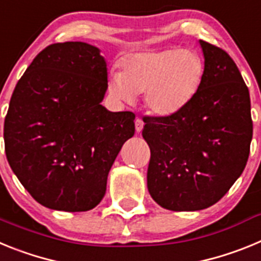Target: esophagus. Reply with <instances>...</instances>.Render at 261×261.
Returning a JSON list of instances; mask_svg holds the SVG:
<instances>
[{
  "label": "esophagus",
  "instance_id": "1",
  "mask_svg": "<svg viewBox=\"0 0 261 261\" xmlns=\"http://www.w3.org/2000/svg\"><path fill=\"white\" fill-rule=\"evenodd\" d=\"M135 125H136V132L140 133L142 130V128H144V121H142L141 119H136Z\"/></svg>",
  "mask_w": 261,
  "mask_h": 261
}]
</instances>
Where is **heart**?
Listing matches in <instances>:
<instances>
[{"label":"heart","instance_id":"1","mask_svg":"<svg viewBox=\"0 0 261 261\" xmlns=\"http://www.w3.org/2000/svg\"><path fill=\"white\" fill-rule=\"evenodd\" d=\"M204 60L191 48H166L129 53L120 73H111L110 93L132 103L144 94V105L156 116H171L195 98L204 78Z\"/></svg>","mask_w":261,"mask_h":261}]
</instances>
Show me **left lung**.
Returning <instances> with one entry per match:
<instances>
[{
	"label": "left lung",
	"mask_w": 261,
	"mask_h": 261,
	"mask_svg": "<svg viewBox=\"0 0 261 261\" xmlns=\"http://www.w3.org/2000/svg\"><path fill=\"white\" fill-rule=\"evenodd\" d=\"M205 73L201 86L171 116L144 117L150 147L147 190L174 212L209 208L243 172L252 140L248 89L231 57L200 40Z\"/></svg>",
	"instance_id": "obj_1"
}]
</instances>
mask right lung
<instances>
[{"label":"right lung","instance_id":"add662e5","mask_svg":"<svg viewBox=\"0 0 261 261\" xmlns=\"http://www.w3.org/2000/svg\"><path fill=\"white\" fill-rule=\"evenodd\" d=\"M107 87L105 57L84 41L48 45L18 81L5 117V151L43 206L86 212L102 201L136 117L100 105Z\"/></svg>","mask_w":261,"mask_h":261}]
</instances>
